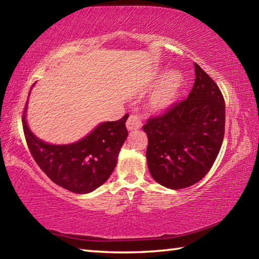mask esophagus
I'll return each instance as SVG.
<instances>
[{
	"instance_id": "obj_1",
	"label": "esophagus",
	"mask_w": 259,
	"mask_h": 259,
	"mask_svg": "<svg viewBox=\"0 0 259 259\" xmlns=\"http://www.w3.org/2000/svg\"><path fill=\"white\" fill-rule=\"evenodd\" d=\"M140 126H142V120H140V117L135 115V114H131L128 117V120H126V128H128V130H137Z\"/></svg>"
}]
</instances>
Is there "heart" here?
I'll list each match as a JSON object with an SVG mask.
<instances>
[{
	"mask_svg": "<svg viewBox=\"0 0 259 259\" xmlns=\"http://www.w3.org/2000/svg\"><path fill=\"white\" fill-rule=\"evenodd\" d=\"M182 75L178 72H170L157 83L151 95V105L155 109H163L171 104L182 85Z\"/></svg>",
	"mask_w": 259,
	"mask_h": 259,
	"instance_id": "1",
	"label": "heart"
}]
</instances>
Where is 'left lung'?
Wrapping results in <instances>:
<instances>
[{"label":"left lung","instance_id":"8db88e82","mask_svg":"<svg viewBox=\"0 0 259 259\" xmlns=\"http://www.w3.org/2000/svg\"><path fill=\"white\" fill-rule=\"evenodd\" d=\"M188 97L152 116L147 134V165L160 185L181 190L201 181L211 168L225 134V102L217 83L194 64Z\"/></svg>","mask_w":259,"mask_h":259}]
</instances>
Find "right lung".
<instances>
[{"label": "right lung", "instance_id": "right-lung-1", "mask_svg": "<svg viewBox=\"0 0 259 259\" xmlns=\"http://www.w3.org/2000/svg\"><path fill=\"white\" fill-rule=\"evenodd\" d=\"M23 112L26 143L33 159L57 185L77 194L95 191L107 181L115 168L117 156L128 137L125 114L117 121L100 123L93 133L69 145H51L29 130Z\"/></svg>", "mask_w": 259, "mask_h": 259}]
</instances>
